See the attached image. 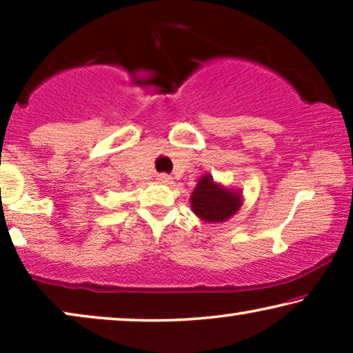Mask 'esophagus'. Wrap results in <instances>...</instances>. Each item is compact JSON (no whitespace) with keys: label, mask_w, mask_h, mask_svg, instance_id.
Instances as JSON below:
<instances>
[{"label":"esophagus","mask_w":353,"mask_h":353,"mask_svg":"<svg viewBox=\"0 0 353 353\" xmlns=\"http://www.w3.org/2000/svg\"><path fill=\"white\" fill-rule=\"evenodd\" d=\"M157 180L163 183V185H170L172 183V176L167 175V173H161V175H157Z\"/></svg>","instance_id":"esophagus-1"}]
</instances>
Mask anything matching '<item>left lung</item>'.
<instances>
[{"instance_id": "left-lung-1", "label": "left lung", "mask_w": 353, "mask_h": 353, "mask_svg": "<svg viewBox=\"0 0 353 353\" xmlns=\"http://www.w3.org/2000/svg\"><path fill=\"white\" fill-rule=\"evenodd\" d=\"M191 210L207 223H221L230 220L243 205V191L230 190L204 173L190 197Z\"/></svg>"}]
</instances>
